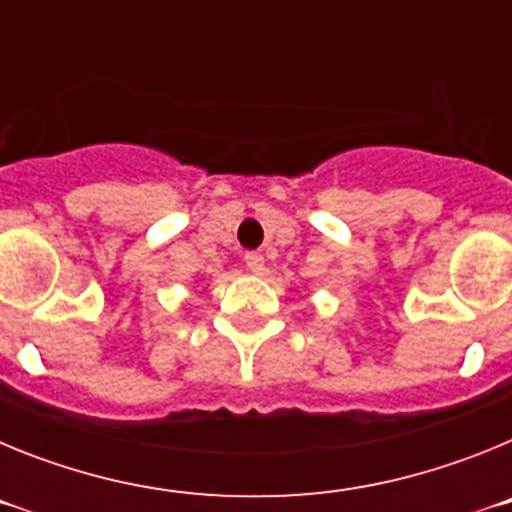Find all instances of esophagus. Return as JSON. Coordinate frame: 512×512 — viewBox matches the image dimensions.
Returning a JSON list of instances; mask_svg holds the SVG:
<instances>
[{"label": "esophagus", "mask_w": 512, "mask_h": 512, "mask_svg": "<svg viewBox=\"0 0 512 512\" xmlns=\"http://www.w3.org/2000/svg\"><path fill=\"white\" fill-rule=\"evenodd\" d=\"M243 261H246L248 271H253V274H261V271H264V253L248 251L246 256H243Z\"/></svg>", "instance_id": "1"}]
</instances>
